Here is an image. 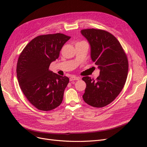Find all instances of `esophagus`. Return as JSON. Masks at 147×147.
<instances>
[{
	"label": "esophagus",
	"mask_w": 147,
	"mask_h": 147,
	"mask_svg": "<svg viewBox=\"0 0 147 147\" xmlns=\"http://www.w3.org/2000/svg\"><path fill=\"white\" fill-rule=\"evenodd\" d=\"M80 79V78L79 77H76L74 76H71L70 78H69V81H74V80H79Z\"/></svg>",
	"instance_id": "34e87169"
}]
</instances>
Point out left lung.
<instances>
[{"mask_svg": "<svg viewBox=\"0 0 147 147\" xmlns=\"http://www.w3.org/2000/svg\"><path fill=\"white\" fill-rule=\"evenodd\" d=\"M82 34L90 46V57L99 69L96 80L88 76L82 80L86 88L84 101L92 107H103L113 102L126 81L128 60L119 40L112 34L99 29H84Z\"/></svg>", "mask_w": 147, "mask_h": 147, "instance_id": "8db88e82", "label": "left lung"}]
</instances>
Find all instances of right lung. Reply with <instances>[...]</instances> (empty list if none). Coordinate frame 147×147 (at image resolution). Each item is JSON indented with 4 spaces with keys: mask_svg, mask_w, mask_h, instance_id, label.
Instances as JSON below:
<instances>
[{
    "mask_svg": "<svg viewBox=\"0 0 147 147\" xmlns=\"http://www.w3.org/2000/svg\"><path fill=\"white\" fill-rule=\"evenodd\" d=\"M70 38L62 33L38 36L26 45L18 58L19 85L28 101L38 110H52L63 101L69 79L53 73L49 67Z\"/></svg>",
    "mask_w": 147,
    "mask_h": 147,
    "instance_id": "right-lung-1",
    "label": "right lung"
}]
</instances>
